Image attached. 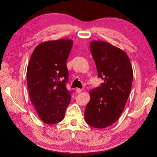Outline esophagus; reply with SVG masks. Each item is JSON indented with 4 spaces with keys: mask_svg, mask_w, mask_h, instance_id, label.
<instances>
[{
    "mask_svg": "<svg viewBox=\"0 0 157 157\" xmlns=\"http://www.w3.org/2000/svg\"><path fill=\"white\" fill-rule=\"evenodd\" d=\"M82 91V90L80 89V88H77V89H76V92H77V94H80Z\"/></svg>",
    "mask_w": 157,
    "mask_h": 157,
    "instance_id": "obj_1",
    "label": "esophagus"
}]
</instances>
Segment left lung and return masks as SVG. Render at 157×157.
<instances>
[{"mask_svg": "<svg viewBox=\"0 0 157 157\" xmlns=\"http://www.w3.org/2000/svg\"><path fill=\"white\" fill-rule=\"evenodd\" d=\"M90 48L98 77L104 82L90 91L84 118L90 126L105 128L115 122L124 111L132 88L133 70L126 52L107 42L92 40Z\"/></svg>", "mask_w": 157, "mask_h": 157, "instance_id": "8db88e82", "label": "left lung"}]
</instances>
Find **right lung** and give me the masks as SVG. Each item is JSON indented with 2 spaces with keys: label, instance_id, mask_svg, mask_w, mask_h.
I'll return each instance as SVG.
<instances>
[{
  "label": "right lung",
  "instance_id": "right-lung-1",
  "mask_svg": "<svg viewBox=\"0 0 157 157\" xmlns=\"http://www.w3.org/2000/svg\"><path fill=\"white\" fill-rule=\"evenodd\" d=\"M73 42L59 39L41 42L33 50L27 69L31 101L41 121L47 124L62 121L71 101L66 88V65Z\"/></svg>",
  "mask_w": 157,
  "mask_h": 157
}]
</instances>
